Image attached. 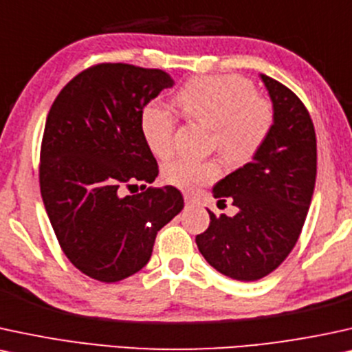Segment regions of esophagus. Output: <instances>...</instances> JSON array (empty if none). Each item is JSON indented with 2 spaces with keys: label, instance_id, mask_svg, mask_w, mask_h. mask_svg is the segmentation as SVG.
<instances>
[{
  "label": "esophagus",
  "instance_id": "1",
  "mask_svg": "<svg viewBox=\"0 0 352 352\" xmlns=\"http://www.w3.org/2000/svg\"><path fill=\"white\" fill-rule=\"evenodd\" d=\"M185 203L186 204H197L198 199L195 197H191V195H185Z\"/></svg>",
  "mask_w": 352,
  "mask_h": 352
}]
</instances>
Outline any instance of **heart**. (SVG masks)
I'll return each mask as SVG.
<instances>
[{"instance_id":"heart-1","label":"heart","mask_w":352,"mask_h":352,"mask_svg":"<svg viewBox=\"0 0 352 352\" xmlns=\"http://www.w3.org/2000/svg\"><path fill=\"white\" fill-rule=\"evenodd\" d=\"M175 102L185 117L211 124V148L230 164L252 159L273 130L271 102L256 96L252 81L235 74L190 79L177 92ZM175 126V115L159 102H149L141 110V136L157 157H168L173 153ZM219 175V164L211 159L177 157L162 167L164 180L184 190H197Z\"/></svg>"}]
</instances>
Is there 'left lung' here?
Instances as JSON below:
<instances>
[{
    "mask_svg": "<svg viewBox=\"0 0 352 352\" xmlns=\"http://www.w3.org/2000/svg\"><path fill=\"white\" fill-rule=\"evenodd\" d=\"M273 102L274 124L253 161L212 188L232 199V217L209 211V228L197 245L212 268L237 281H256L274 271L294 248L317 177V138L309 110L291 89L260 74Z\"/></svg>",
    "mask_w": 352,
    "mask_h": 352,
    "instance_id": "1",
    "label": "left lung"
}]
</instances>
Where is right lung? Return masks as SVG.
Segmentation results:
<instances>
[{
	"instance_id": "1",
	"label": "right lung",
	"mask_w": 352,
	"mask_h": 352,
	"mask_svg": "<svg viewBox=\"0 0 352 352\" xmlns=\"http://www.w3.org/2000/svg\"><path fill=\"white\" fill-rule=\"evenodd\" d=\"M173 86L162 69L100 63L53 102L40 149V193L68 260L89 278L117 283L148 263L159 230L184 209L175 186L146 188L159 173L140 113ZM141 181L145 191L123 195Z\"/></svg>"
}]
</instances>
